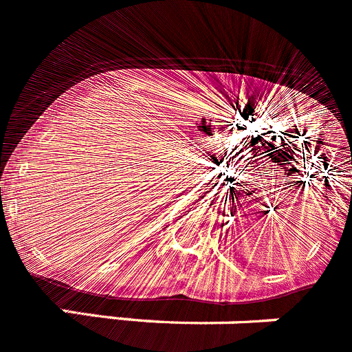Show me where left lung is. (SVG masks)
Segmentation results:
<instances>
[{
    "label": "left lung",
    "instance_id": "8db88e82",
    "mask_svg": "<svg viewBox=\"0 0 352 352\" xmlns=\"http://www.w3.org/2000/svg\"><path fill=\"white\" fill-rule=\"evenodd\" d=\"M296 132H298V130H296ZM298 133H300V132H298ZM307 144L310 146V142H307V141H305V148H307ZM321 144H322V141H321V139H319V141H317L316 155H317V151H319V149H321ZM307 149H309V148H307ZM309 158H310V157H309ZM321 158H322V164H324V162H326V153H324V155H321ZM303 160H305V157H303ZM333 173H335V170H333Z\"/></svg>",
    "mask_w": 352,
    "mask_h": 352
}]
</instances>
